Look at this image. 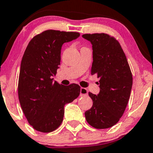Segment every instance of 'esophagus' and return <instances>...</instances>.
I'll return each instance as SVG.
<instances>
[{
    "instance_id": "34e87169",
    "label": "esophagus",
    "mask_w": 153,
    "mask_h": 153,
    "mask_svg": "<svg viewBox=\"0 0 153 153\" xmlns=\"http://www.w3.org/2000/svg\"><path fill=\"white\" fill-rule=\"evenodd\" d=\"M88 90L85 88H80V96L81 97H85L88 95Z\"/></svg>"
}]
</instances>
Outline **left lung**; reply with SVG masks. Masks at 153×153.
I'll return each mask as SVG.
<instances>
[{"instance_id":"8db88e82","label":"left lung","mask_w":153,"mask_h":153,"mask_svg":"<svg viewBox=\"0 0 153 153\" xmlns=\"http://www.w3.org/2000/svg\"><path fill=\"white\" fill-rule=\"evenodd\" d=\"M93 47L91 74L100 78L98 95L89 92L93 105L85 113L88 123L96 129L113 127L126 109L133 85V75L120 43L105 33L85 34Z\"/></svg>"}]
</instances>
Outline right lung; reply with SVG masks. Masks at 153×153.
<instances>
[{"label": "right lung", "mask_w": 153, "mask_h": 153, "mask_svg": "<svg viewBox=\"0 0 153 153\" xmlns=\"http://www.w3.org/2000/svg\"><path fill=\"white\" fill-rule=\"evenodd\" d=\"M79 35L74 31L45 30L26 47L20 64L18 98L28 122L37 131L57 129L63 120L64 105L79 95V85H62L52 78L60 65L62 44Z\"/></svg>", "instance_id": "right-lung-1"}]
</instances>
